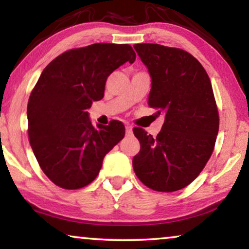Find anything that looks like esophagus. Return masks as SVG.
<instances>
[{
    "mask_svg": "<svg viewBox=\"0 0 249 249\" xmlns=\"http://www.w3.org/2000/svg\"><path fill=\"white\" fill-rule=\"evenodd\" d=\"M132 130H133V127L131 125H126V134H132Z\"/></svg>",
    "mask_w": 249,
    "mask_h": 249,
    "instance_id": "esophagus-1",
    "label": "esophagus"
}]
</instances>
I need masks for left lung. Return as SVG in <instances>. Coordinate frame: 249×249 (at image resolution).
Listing matches in <instances>:
<instances>
[{"mask_svg":"<svg viewBox=\"0 0 249 249\" xmlns=\"http://www.w3.org/2000/svg\"><path fill=\"white\" fill-rule=\"evenodd\" d=\"M152 78L148 105L164 115L156 138L140 127L137 177L157 192H175L194 180L212 156L219 118L212 83L202 65L185 50L155 43L134 45Z\"/></svg>","mask_w":249,"mask_h":249,"instance_id":"obj_1","label":"left lung"}]
</instances>
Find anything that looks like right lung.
Segmentation results:
<instances>
[{
    "label": "right lung",
    "mask_w": 249,
    "mask_h": 249,
    "mask_svg": "<svg viewBox=\"0 0 249 249\" xmlns=\"http://www.w3.org/2000/svg\"><path fill=\"white\" fill-rule=\"evenodd\" d=\"M134 61L130 45L94 43L63 53L42 71L28 100V138L40 168L55 185L87 186L124 138L121 122L94 126L87 109L105 95L107 78Z\"/></svg>",
    "instance_id": "add662e5"
}]
</instances>
